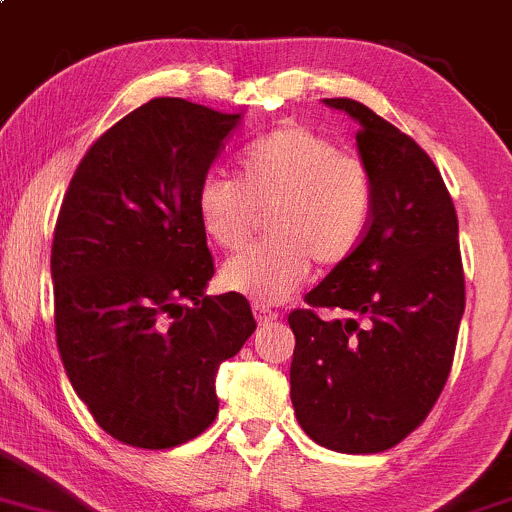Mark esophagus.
Returning a JSON list of instances; mask_svg holds the SVG:
<instances>
[{
    "label": "esophagus",
    "instance_id": "34e87169",
    "mask_svg": "<svg viewBox=\"0 0 512 512\" xmlns=\"http://www.w3.org/2000/svg\"><path fill=\"white\" fill-rule=\"evenodd\" d=\"M254 315L258 324H268V322H276L278 320V312L268 310L266 305H258V302H254Z\"/></svg>",
    "mask_w": 512,
    "mask_h": 512
}]
</instances>
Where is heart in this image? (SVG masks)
I'll return each instance as SVG.
<instances>
[{"mask_svg":"<svg viewBox=\"0 0 512 512\" xmlns=\"http://www.w3.org/2000/svg\"><path fill=\"white\" fill-rule=\"evenodd\" d=\"M373 175L364 158L339 151L322 131L300 122L258 136L239 158V178L207 175L197 185L200 227L222 249H239L256 210H266L273 239L222 268V285L254 302L288 300L315 258L337 266L359 249L373 217Z\"/></svg>","mask_w":512,"mask_h":512,"instance_id":"1","label":"heart"}]
</instances>
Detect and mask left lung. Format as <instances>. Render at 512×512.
I'll list each match as a JSON object with an SVG mask.
<instances>
[{
    "label": "left lung",
    "mask_w": 512,
    "mask_h": 512,
    "mask_svg": "<svg viewBox=\"0 0 512 512\" xmlns=\"http://www.w3.org/2000/svg\"><path fill=\"white\" fill-rule=\"evenodd\" d=\"M349 114L373 175V217L359 249L293 310L290 400L300 427L344 454L386 452L420 427L452 371L464 315L459 222L432 158L366 104ZM320 306L344 318L322 321Z\"/></svg>",
    "instance_id": "obj_1"
}]
</instances>
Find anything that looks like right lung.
I'll use <instances>...</instances> for the list:
<instances>
[{"label": "right lung", "instance_id": "1", "mask_svg": "<svg viewBox=\"0 0 512 512\" xmlns=\"http://www.w3.org/2000/svg\"><path fill=\"white\" fill-rule=\"evenodd\" d=\"M241 124L156 97L107 129L75 170L51 249L65 373L119 442L170 449L217 417L214 378L256 320L244 295H205L214 276L197 185Z\"/></svg>", "mask_w": 512, "mask_h": 512}]
</instances>
